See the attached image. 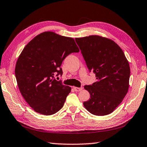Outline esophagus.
<instances>
[{"label":"esophagus","mask_w":147,"mask_h":147,"mask_svg":"<svg viewBox=\"0 0 147 147\" xmlns=\"http://www.w3.org/2000/svg\"><path fill=\"white\" fill-rule=\"evenodd\" d=\"M73 88H74V90H75L76 92H80V91H81L82 89H83L82 87H80V88H79V87H74Z\"/></svg>","instance_id":"1"}]
</instances>
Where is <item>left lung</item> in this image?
<instances>
[{"label": "left lung", "mask_w": 147, "mask_h": 147, "mask_svg": "<svg viewBox=\"0 0 147 147\" xmlns=\"http://www.w3.org/2000/svg\"><path fill=\"white\" fill-rule=\"evenodd\" d=\"M89 71L97 81L85 85L90 99L83 102L90 113L110 114L122 102L129 89L130 67L124 53L113 40L99 36L76 38Z\"/></svg>", "instance_id": "1"}]
</instances>
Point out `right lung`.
Returning <instances> with one entry per match:
<instances>
[{
	"label": "right lung",
	"instance_id": "add662e5",
	"mask_svg": "<svg viewBox=\"0 0 147 147\" xmlns=\"http://www.w3.org/2000/svg\"><path fill=\"white\" fill-rule=\"evenodd\" d=\"M74 39L44 32L25 46L15 67L19 90L28 105L45 115L56 113L64 105L71 88L55 79L68 55L79 52Z\"/></svg>",
	"mask_w": 147,
	"mask_h": 147
}]
</instances>
